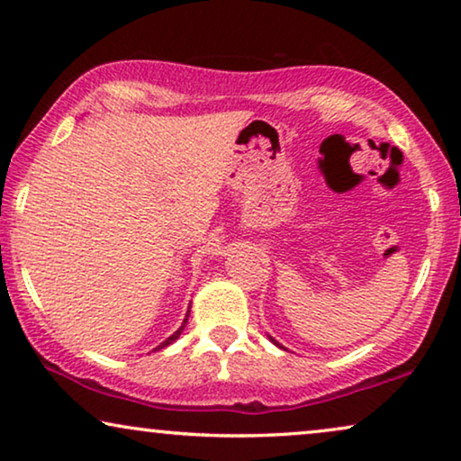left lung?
<instances>
[{
  "label": "left lung",
  "mask_w": 461,
  "mask_h": 461,
  "mask_svg": "<svg viewBox=\"0 0 461 461\" xmlns=\"http://www.w3.org/2000/svg\"><path fill=\"white\" fill-rule=\"evenodd\" d=\"M268 339H270V342H273L275 346H279V348H283V346H281L279 342H276V339H275V338H270V336H268Z\"/></svg>",
  "instance_id": "obj_1"
}]
</instances>
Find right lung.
I'll list each match as a JSON object with an SVG mask.
<instances>
[{"label":"right lung","mask_w":461,"mask_h":461,"mask_svg":"<svg viewBox=\"0 0 461 461\" xmlns=\"http://www.w3.org/2000/svg\"><path fill=\"white\" fill-rule=\"evenodd\" d=\"M188 308H191V306H188ZM188 312H191V311H186L185 323H182V325H180V330H178V331H174V333H172V336H169V338L166 339V342H161V344H159V346H157V348H153V350H161V348H166V346H169V344H172V342H176V339H178V338H180V333H182V330H185V327H186V321H188Z\"/></svg>","instance_id":"1"}]
</instances>
